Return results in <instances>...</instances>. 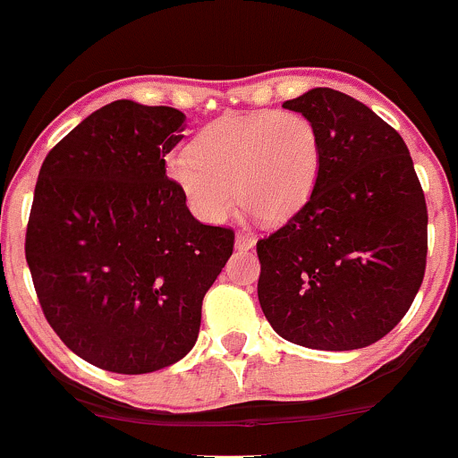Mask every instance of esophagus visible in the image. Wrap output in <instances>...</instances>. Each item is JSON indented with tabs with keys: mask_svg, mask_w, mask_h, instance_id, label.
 I'll return each instance as SVG.
<instances>
[{
	"mask_svg": "<svg viewBox=\"0 0 458 458\" xmlns=\"http://www.w3.org/2000/svg\"><path fill=\"white\" fill-rule=\"evenodd\" d=\"M252 246H255V239H252L250 234L239 233L237 237H234V248H237V250H250Z\"/></svg>",
	"mask_w": 458,
	"mask_h": 458,
	"instance_id": "esophagus-1",
	"label": "esophagus"
}]
</instances>
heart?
I'll use <instances>...</instances> for the list:
<instances>
[{"instance_id":"obj_1","label":"heart","mask_w":458,"mask_h":458,"mask_svg":"<svg viewBox=\"0 0 458 458\" xmlns=\"http://www.w3.org/2000/svg\"><path fill=\"white\" fill-rule=\"evenodd\" d=\"M319 167L313 123L297 111L264 109L210 123L192 149L167 157L165 174L208 224L224 221L239 201L257 219L284 224L309 203Z\"/></svg>"}]
</instances>
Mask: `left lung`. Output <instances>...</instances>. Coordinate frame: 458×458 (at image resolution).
<instances>
[{
	"instance_id": "obj_1",
	"label": "left lung",
	"mask_w": 458,
	"mask_h": 458,
	"mask_svg": "<svg viewBox=\"0 0 458 458\" xmlns=\"http://www.w3.org/2000/svg\"><path fill=\"white\" fill-rule=\"evenodd\" d=\"M284 106L315 125L322 167L309 203L257 242L261 310L300 347H369L405 318L423 284L428 206L410 149L335 89H310Z\"/></svg>"
}]
</instances>
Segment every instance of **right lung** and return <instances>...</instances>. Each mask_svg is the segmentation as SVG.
Returning a JSON list of instances; mask_svg holds the SVG:
<instances>
[{"label":"right lung","mask_w":458,"mask_h":458,"mask_svg":"<svg viewBox=\"0 0 458 458\" xmlns=\"http://www.w3.org/2000/svg\"><path fill=\"white\" fill-rule=\"evenodd\" d=\"M174 106L116 100L44 158L26 261L44 318L82 360L149 374L188 356L234 233L192 216L165 174Z\"/></svg>","instance_id":"obj_1"}]
</instances>
